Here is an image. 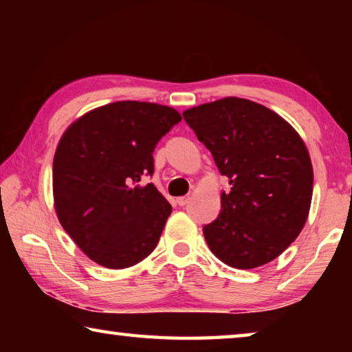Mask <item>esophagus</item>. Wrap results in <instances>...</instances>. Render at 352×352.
<instances>
[{
    "mask_svg": "<svg viewBox=\"0 0 352 352\" xmlns=\"http://www.w3.org/2000/svg\"><path fill=\"white\" fill-rule=\"evenodd\" d=\"M189 201V197H186V195H184V197H178L177 199V204L180 205V206H184Z\"/></svg>",
    "mask_w": 352,
    "mask_h": 352,
    "instance_id": "34e87169",
    "label": "esophagus"
}]
</instances>
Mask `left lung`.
I'll return each instance as SVG.
<instances>
[{
  "label": "left lung",
  "instance_id": "obj_1",
  "mask_svg": "<svg viewBox=\"0 0 352 352\" xmlns=\"http://www.w3.org/2000/svg\"><path fill=\"white\" fill-rule=\"evenodd\" d=\"M183 118L231 184L219 217L204 226L208 247L241 270L278 258L311 210L314 170L305 141L278 113L248 99L201 104Z\"/></svg>",
  "mask_w": 352,
  "mask_h": 352
}]
</instances>
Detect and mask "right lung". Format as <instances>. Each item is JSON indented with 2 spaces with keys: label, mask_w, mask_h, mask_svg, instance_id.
<instances>
[{
  "label": "right lung",
  "mask_w": 352,
  "mask_h": 352,
  "mask_svg": "<svg viewBox=\"0 0 352 352\" xmlns=\"http://www.w3.org/2000/svg\"><path fill=\"white\" fill-rule=\"evenodd\" d=\"M182 121L170 107L121 100L85 113L65 130L52 164L58 222L83 253L107 269L151 254L172 206L147 183L158 141Z\"/></svg>",
  "instance_id": "1"
}]
</instances>
